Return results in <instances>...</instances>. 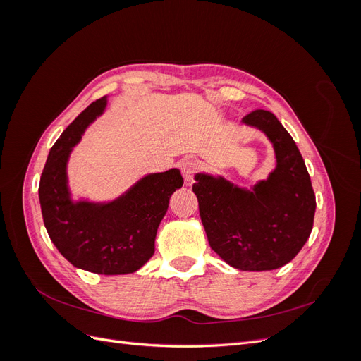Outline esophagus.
I'll list each match as a JSON object with an SVG mask.
<instances>
[{
    "mask_svg": "<svg viewBox=\"0 0 361 361\" xmlns=\"http://www.w3.org/2000/svg\"><path fill=\"white\" fill-rule=\"evenodd\" d=\"M180 170H182L185 182H187V185H190L194 180V174L197 173V170H199V162L194 161V159L183 161Z\"/></svg>",
    "mask_w": 361,
    "mask_h": 361,
    "instance_id": "esophagus-1",
    "label": "esophagus"
}]
</instances>
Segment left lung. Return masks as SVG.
<instances>
[{"instance_id": "obj_1", "label": "left lung", "mask_w": 361, "mask_h": 361, "mask_svg": "<svg viewBox=\"0 0 361 361\" xmlns=\"http://www.w3.org/2000/svg\"><path fill=\"white\" fill-rule=\"evenodd\" d=\"M244 123L267 134L276 150V170L251 191L197 174L192 191L207 241L218 256L243 271L277 269L297 256L310 236L314 192L297 145L274 114L255 110Z\"/></svg>"}]
</instances>
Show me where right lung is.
I'll return each mask as SVG.
<instances>
[{"mask_svg": "<svg viewBox=\"0 0 361 361\" xmlns=\"http://www.w3.org/2000/svg\"><path fill=\"white\" fill-rule=\"evenodd\" d=\"M105 104V96L92 102L51 147L40 176L39 199L51 241L73 267L105 276L130 274L154 256L158 226L183 178L178 169H171L149 174L111 203H72L66 162Z\"/></svg>", "mask_w": 361, "mask_h": 361, "instance_id": "1", "label": "right lung"}]
</instances>
